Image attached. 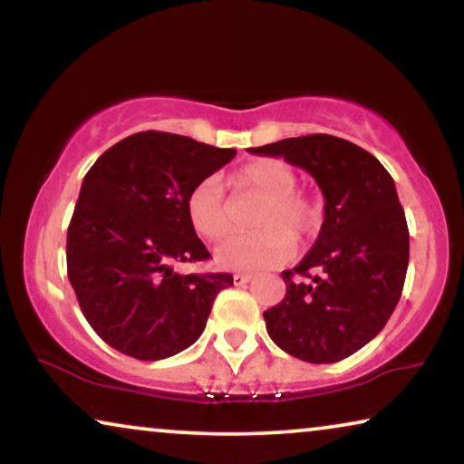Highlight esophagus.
<instances>
[{
    "label": "esophagus",
    "instance_id": "34e87169",
    "mask_svg": "<svg viewBox=\"0 0 464 464\" xmlns=\"http://www.w3.org/2000/svg\"><path fill=\"white\" fill-rule=\"evenodd\" d=\"M251 275H234V285H246V283H251Z\"/></svg>",
    "mask_w": 464,
    "mask_h": 464
}]
</instances>
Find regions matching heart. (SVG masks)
Here are the masks:
<instances>
[{"mask_svg": "<svg viewBox=\"0 0 464 464\" xmlns=\"http://www.w3.org/2000/svg\"><path fill=\"white\" fill-rule=\"evenodd\" d=\"M234 186L262 198L253 227L257 232L232 237L215 249V264L224 270L257 272L283 264L294 243L310 237L321 221V207L314 198L297 192V173L287 162L264 158L245 164L234 175ZM189 226L198 237L219 240L230 232V213L224 188L207 177L189 189L186 198Z\"/></svg>", "mask_w": 464, "mask_h": 464, "instance_id": "1", "label": "heart"}]
</instances>
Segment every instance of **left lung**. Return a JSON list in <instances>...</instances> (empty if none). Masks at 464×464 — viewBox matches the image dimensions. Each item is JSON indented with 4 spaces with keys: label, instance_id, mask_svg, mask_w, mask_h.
I'll use <instances>...</instances> for the list:
<instances>
[{
    "label": "left lung",
    "instance_id": "obj_1",
    "mask_svg": "<svg viewBox=\"0 0 464 464\" xmlns=\"http://www.w3.org/2000/svg\"><path fill=\"white\" fill-rule=\"evenodd\" d=\"M314 177L325 198L321 232L294 270L287 294L264 313L272 342L308 363L351 357L382 332L410 262V232L395 181L378 158L332 135L249 148Z\"/></svg>",
    "mask_w": 464,
    "mask_h": 464
}]
</instances>
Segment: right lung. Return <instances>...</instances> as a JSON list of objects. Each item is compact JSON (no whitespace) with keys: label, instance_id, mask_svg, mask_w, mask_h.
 Wrapping results in <instances>:
<instances>
[{"label":"right lung","instance_id":"add662e5","mask_svg":"<svg viewBox=\"0 0 464 464\" xmlns=\"http://www.w3.org/2000/svg\"><path fill=\"white\" fill-rule=\"evenodd\" d=\"M237 156L183 135L148 130L111 145L88 170L67 230V275L101 340L141 361L173 357L205 332L232 275H179L211 257L186 198Z\"/></svg>","mask_w":464,"mask_h":464}]
</instances>
